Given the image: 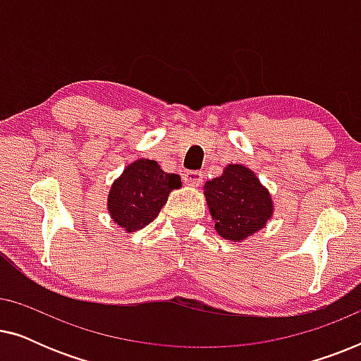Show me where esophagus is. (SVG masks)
<instances>
[{"label": "esophagus", "instance_id": "1", "mask_svg": "<svg viewBox=\"0 0 361 361\" xmlns=\"http://www.w3.org/2000/svg\"><path fill=\"white\" fill-rule=\"evenodd\" d=\"M182 177H184L185 184L192 185V187L200 185L202 182H204V174H202V172H199V171H187Z\"/></svg>", "mask_w": 361, "mask_h": 361}]
</instances>
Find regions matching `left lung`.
<instances>
[{"label": "left lung", "mask_w": 361, "mask_h": 361, "mask_svg": "<svg viewBox=\"0 0 361 361\" xmlns=\"http://www.w3.org/2000/svg\"><path fill=\"white\" fill-rule=\"evenodd\" d=\"M215 230L225 240L241 241L263 228L273 215L269 192L253 171L230 164L224 174L204 185Z\"/></svg>", "instance_id": "8db88e82"}]
</instances>
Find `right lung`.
I'll list each match as a JSON object with an SVG mask.
<instances>
[{
  "label": "right lung",
  "instance_id": "obj_1",
  "mask_svg": "<svg viewBox=\"0 0 361 361\" xmlns=\"http://www.w3.org/2000/svg\"><path fill=\"white\" fill-rule=\"evenodd\" d=\"M179 187L180 177L177 174H166L156 161L137 159L113 182L108 210L121 228L141 230L159 215L171 190Z\"/></svg>",
  "mask_w": 361,
  "mask_h": 361
}]
</instances>
